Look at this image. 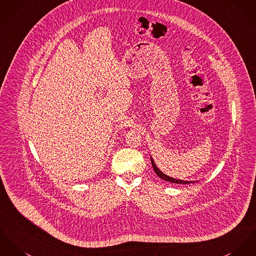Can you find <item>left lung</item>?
I'll return each instance as SVG.
<instances>
[{
    "label": "left lung",
    "mask_w": 256,
    "mask_h": 256,
    "mask_svg": "<svg viewBox=\"0 0 256 256\" xmlns=\"http://www.w3.org/2000/svg\"><path fill=\"white\" fill-rule=\"evenodd\" d=\"M151 162H152V166H153V168H154L156 174H157L158 176L160 177V178H162V179H164V180H166V181H168V182H172V183H176V184H189V183H195V182H196V181H185V180H180V179H176V178H174V177L168 176L164 174L162 172H160V170L158 168L157 166H156V164L154 162L152 157H151Z\"/></svg>",
    "instance_id": "8db88e82"
}]
</instances>
